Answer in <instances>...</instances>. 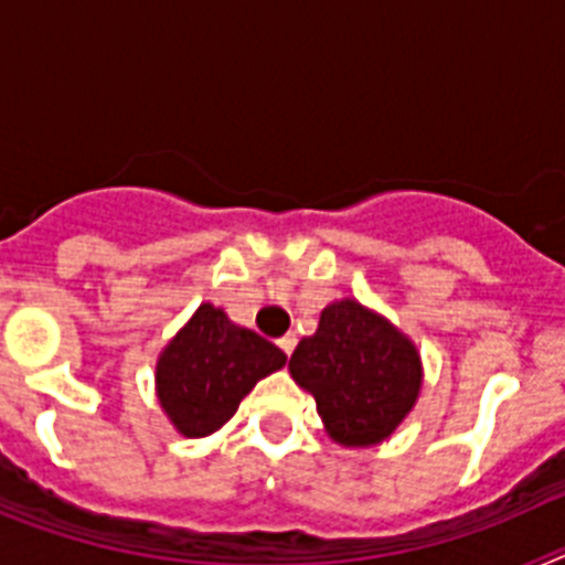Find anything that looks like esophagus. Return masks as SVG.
Segmentation results:
<instances>
[{"label":"esophagus","mask_w":565,"mask_h":565,"mask_svg":"<svg viewBox=\"0 0 565 565\" xmlns=\"http://www.w3.org/2000/svg\"><path fill=\"white\" fill-rule=\"evenodd\" d=\"M277 344H279V351L286 353V356H291L294 348H297V337H294V333H286L282 339H277Z\"/></svg>","instance_id":"1"}]
</instances>
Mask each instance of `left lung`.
I'll use <instances>...</instances> for the list:
<instances>
[{"mask_svg":"<svg viewBox=\"0 0 565 565\" xmlns=\"http://www.w3.org/2000/svg\"><path fill=\"white\" fill-rule=\"evenodd\" d=\"M288 371L317 398L328 436L344 447L382 444L422 391L416 344L356 299L322 308L317 333L297 344Z\"/></svg>","mask_w":565,"mask_h":565,"instance_id":"left-lung-1","label":"left lung"}]
</instances>
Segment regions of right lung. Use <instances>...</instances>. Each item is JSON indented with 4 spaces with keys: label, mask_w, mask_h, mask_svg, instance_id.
I'll use <instances>...</instances> for the list:
<instances>
[{
    "label": "right lung",
    "mask_w": 565,
    "mask_h": 565,
    "mask_svg": "<svg viewBox=\"0 0 565 565\" xmlns=\"http://www.w3.org/2000/svg\"><path fill=\"white\" fill-rule=\"evenodd\" d=\"M282 364L277 344L203 302L158 356V402L181 436L203 438L221 430L254 384Z\"/></svg>",
    "instance_id": "obj_1"
}]
</instances>
